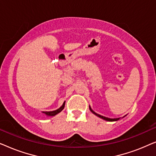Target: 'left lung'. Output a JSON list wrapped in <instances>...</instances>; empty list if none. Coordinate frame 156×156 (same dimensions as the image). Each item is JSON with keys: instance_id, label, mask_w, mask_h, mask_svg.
I'll return each instance as SVG.
<instances>
[{"instance_id": "obj_1", "label": "left lung", "mask_w": 156, "mask_h": 156, "mask_svg": "<svg viewBox=\"0 0 156 156\" xmlns=\"http://www.w3.org/2000/svg\"><path fill=\"white\" fill-rule=\"evenodd\" d=\"M89 109H90L91 112H92L94 114H95L96 116H99V118H101V119H104V120H106V121H118V120H119V119H120V118H117V119H110V118H107V117L101 116V115L98 114H97V113H96V112H94V111H93L92 109H91V108L90 107V106H89Z\"/></svg>"}]
</instances>
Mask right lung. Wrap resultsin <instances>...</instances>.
Returning <instances> with one entry per match:
<instances>
[{"mask_svg": "<svg viewBox=\"0 0 156 156\" xmlns=\"http://www.w3.org/2000/svg\"><path fill=\"white\" fill-rule=\"evenodd\" d=\"M65 101L63 103L62 106L61 107H59L58 109L52 111V112H43L42 113L44 114H46L48 116H55V115H57V114H59V112H61L64 109V108H65Z\"/></svg>", "mask_w": 156, "mask_h": 156, "instance_id": "add662e5", "label": "right lung"}]
</instances>
